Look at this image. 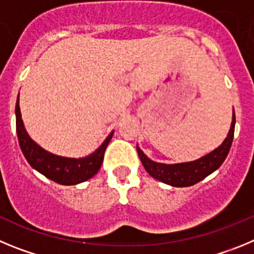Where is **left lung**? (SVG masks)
Returning <instances> with one entry per match:
<instances>
[{
    "instance_id": "obj_1",
    "label": "left lung",
    "mask_w": 254,
    "mask_h": 254,
    "mask_svg": "<svg viewBox=\"0 0 254 254\" xmlns=\"http://www.w3.org/2000/svg\"><path fill=\"white\" fill-rule=\"evenodd\" d=\"M234 127L235 114L233 113L230 130L225 140L221 143V145H219L216 149L210 152L209 154L192 162H185V163L177 164L158 163V162H154L148 158L139 147H136V150H138L139 158H140L144 168L153 178L175 187L192 186V185L200 182L201 180H204L209 175H211L214 171L218 170L219 167L223 164V162L225 161L230 147H232Z\"/></svg>"
}]
</instances>
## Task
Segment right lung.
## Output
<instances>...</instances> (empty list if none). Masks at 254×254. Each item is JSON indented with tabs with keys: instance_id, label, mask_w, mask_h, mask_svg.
<instances>
[{
	"instance_id": "right-lung-1",
	"label": "right lung",
	"mask_w": 254,
	"mask_h": 254,
	"mask_svg": "<svg viewBox=\"0 0 254 254\" xmlns=\"http://www.w3.org/2000/svg\"><path fill=\"white\" fill-rule=\"evenodd\" d=\"M15 114L16 132H17L20 148H21V152L26 161L34 170L57 184L67 185V186L87 181L99 172L102 161H104L105 150L113 138L114 131L109 134L104 143L92 154L87 155L84 158H67V157L56 155L43 149L29 136L24 127V123H22L19 97L16 101Z\"/></svg>"
}]
</instances>
